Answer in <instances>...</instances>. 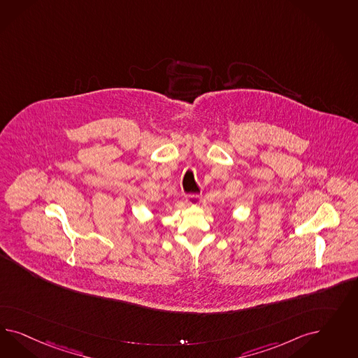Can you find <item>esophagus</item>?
I'll use <instances>...</instances> for the list:
<instances>
[{
    "label": "esophagus",
    "mask_w": 358,
    "mask_h": 358,
    "mask_svg": "<svg viewBox=\"0 0 358 358\" xmlns=\"http://www.w3.org/2000/svg\"><path fill=\"white\" fill-rule=\"evenodd\" d=\"M185 199H186L187 205H190V206H198L201 203V196L198 194L186 195Z\"/></svg>",
    "instance_id": "1"
}]
</instances>
